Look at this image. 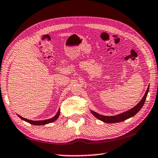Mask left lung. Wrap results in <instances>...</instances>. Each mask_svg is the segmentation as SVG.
<instances>
[{
    "instance_id": "obj_1",
    "label": "left lung",
    "mask_w": 158,
    "mask_h": 158,
    "mask_svg": "<svg viewBox=\"0 0 158 158\" xmlns=\"http://www.w3.org/2000/svg\"><path fill=\"white\" fill-rule=\"evenodd\" d=\"M148 90H149V86L146 90L145 95H144L143 98L141 99V100L135 106H134L133 108L130 109V110L125 111L122 114L116 115V116H103V115L99 114L93 111H91L92 114L95 118H97L98 119L106 123H118V122L125 121V120H127L128 118H130L135 116V115L136 114H137L138 112L140 111V109L142 108L143 104L146 100V97H147V95H148Z\"/></svg>"
}]
</instances>
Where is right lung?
Returning a JSON list of instances; mask_svg holds the SVG:
<instances>
[{"instance_id":"obj_1","label":"right lung","mask_w":158,"mask_h":158,"mask_svg":"<svg viewBox=\"0 0 158 158\" xmlns=\"http://www.w3.org/2000/svg\"><path fill=\"white\" fill-rule=\"evenodd\" d=\"M59 115H60V109H58L57 114H56L53 118H52L44 120V121H31V120H28V119L25 118L21 117V116H19V115H18V114H17V116L19 117L21 119H22L23 121L28 122V123H31L32 125H46V124H48V123H53V122H54L55 121H56V120L58 119V118L59 117Z\"/></svg>"}]
</instances>
